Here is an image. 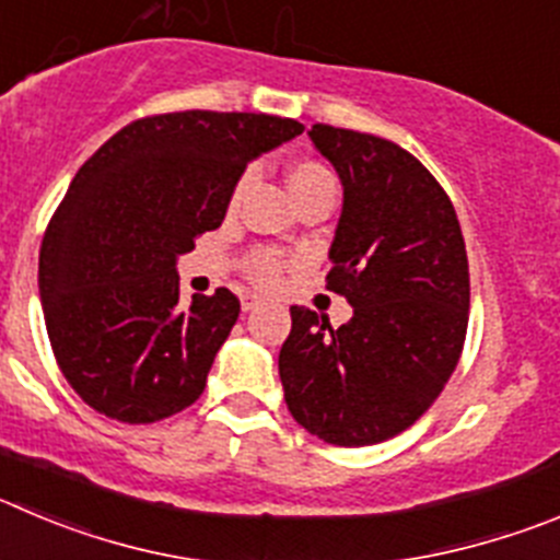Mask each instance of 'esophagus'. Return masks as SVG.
<instances>
[{
	"label": "esophagus",
	"mask_w": 560,
	"mask_h": 560,
	"mask_svg": "<svg viewBox=\"0 0 560 560\" xmlns=\"http://www.w3.org/2000/svg\"><path fill=\"white\" fill-rule=\"evenodd\" d=\"M259 304H262V298L254 295V292H243V295H240V306H243V312H254Z\"/></svg>",
	"instance_id": "34e87169"
}]
</instances>
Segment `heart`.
Masks as SVG:
<instances>
[{"label": "heart", "mask_w": 560, "mask_h": 560, "mask_svg": "<svg viewBox=\"0 0 560 560\" xmlns=\"http://www.w3.org/2000/svg\"><path fill=\"white\" fill-rule=\"evenodd\" d=\"M245 185H248V176H243V179L237 182V187H234L232 207H237ZM287 185H290L292 201H295L298 196H306V192L320 190V187H337V182H334L331 171H328L326 165H320V162H298V165L290 168V174H287ZM281 270H284V262H281L276 254H270V250H256V254L250 256L248 273L256 284L276 287L281 279Z\"/></svg>", "instance_id": "1"}]
</instances>
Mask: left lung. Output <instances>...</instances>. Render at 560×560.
<instances>
[{
    "instance_id": "left-lung-1",
    "label": "left lung",
    "mask_w": 560,
    "mask_h": 560,
    "mask_svg": "<svg viewBox=\"0 0 560 560\" xmlns=\"http://www.w3.org/2000/svg\"><path fill=\"white\" fill-rule=\"evenodd\" d=\"M310 138L342 182L326 287L353 317L331 328L292 306L281 386L290 415L317 439L378 445L420 420L456 370L469 317L467 248L451 198L409 151L326 124Z\"/></svg>"
}]
</instances>
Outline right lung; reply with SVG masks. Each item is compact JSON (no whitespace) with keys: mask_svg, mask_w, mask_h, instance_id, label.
Wrapping results in <instances>:
<instances>
[{"mask_svg":"<svg viewBox=\"0 0 560 560\" xmlns=\"http://www.w3.org/2000/svg\"><path fill=\"white\" fill-rule=\"evenodd\" d=\"M301 132L265 113L151 115L77 171L38 290L57 364L91 409L140 425L196 404L240 301L221 287L182 310L176 259L221 226L245 165Z\"/></svg>","mask_w":560,"mask_h":560,"instance_id":"add662e5","label":"right lung"}]
</instances>
